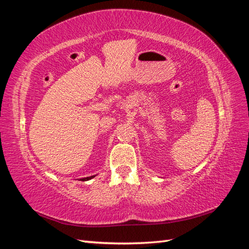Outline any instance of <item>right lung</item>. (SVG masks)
Wrapping results in <instances>:
<instances>
[{
    "label": "right lung",
    "mask_w": 249,
    "mask_h": 249,
    "mask_svg": "<svg viewBox=\"0 0 249 249\" xmlns=\"http://www.w3.org/2000/svg\"><path fill=\"white\" fill-rule=\"evenodd\" d=\"M95 176H92V177H88V178H81V181H88V179H91V178H93Z\"/></svg>",
    "instance_id": "right-lung-1"
}]
</instances>
